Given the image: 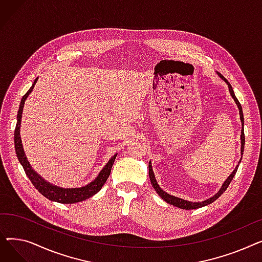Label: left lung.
Returning a JSON list of instances; mask_svg holds the SVG:
<instances>
[{
	"label": "left lung",
	"mask_w": 262,
	"mask_h": 262,
	"mask_svg": "<svg viewBox=\"0 0 262 262\" xmlns=\"http://www.w3.org/2000/svg\"><path fill=\"white\" fill-rule=\"evenodd\" d=\"M215 73L217 74V76H219L220 78H221L223 81L226 82V85H227V87H228V91H229V93H230V95H231V98L233 99V101H235V103H236V105H237V107H238V109H239V115H240V120H241V126H242V127H241V136H240V140H241V150H240V152H241V158H240V161H239L238 164H237V167L235 168V170H233V171L231 172V174L226 178V181L223 183L222 187L220 188V190L216 192V193H215L213 196H211V198H209V199H207V200H205V201H202V202H191V201H187V200H184V199H181V198H177V196L171 195V194L167 193L166 191H163V190L160 188V186L158 185L157 181H156V177H155L154 171H153V169H152V162H150V160H149V162H148V176H149V181H150V184H152V186L154 187L155 191L157 192V194H158L164 202H167L168 204L173 205V206H175V207H178V208L186 209V210L196 209V208L204 207V206H206V205L213 203L219 196L222 195V193L227 189V187L229 186L231 180L233 178V176H235V174H236V172H237V170H238V167H239V164H240L241 159H242L243 150H244L245 137H244V118H243L242 107H241V105H240L238 99L236 98L235 93H233V90H232V88H231V85L228 82V80H227L221 73H219V72H215Z\"/></svg>",
	"instance_id": "1"
}]
</instances>
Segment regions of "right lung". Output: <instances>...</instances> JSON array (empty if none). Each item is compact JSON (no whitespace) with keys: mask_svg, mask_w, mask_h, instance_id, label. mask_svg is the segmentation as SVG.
<instances>
[{"mask_svg":"<svg viewBox=\"0 0 262 262\" xmlns=\"http://www.w3.org/2000/svg\"><path fill=\"white\" fill-rule=\"evenodd\" d=\"M37 80H38V77L35 79L34 84L32 85L30 90L23 95V98L20 103L19 112L17 115V125H16V129H15V148H16L17 157L21 163V166L23 167V169L25 171V174L27 175V177L30 178L34 187L40 192L41 194L46 196L47 199H49L50 201L61 203V204H74V203L85 201V200L91 198L92 195H94L95 193H98V192L102 189V187L104 186V184L107 181V178L110 175V171H112L114 161L118 154L114 155L112 158L109 159V161L106 163V166L101 170L99 175L96 176L91 183H89L88 185H86L84 187H80V188H62V187L49 183L48 181L45 180L42 176L39 175L32 168L30 161L26 158L25 152L23 149L21 136H20L21 120H22V113H23L25 100L27 99V96L30 95V93L33 91Z\"/></svg>","mask_w":262,"mask_h":262,"instance_id":"obj_1","label":"right lung"}]
</instances>
